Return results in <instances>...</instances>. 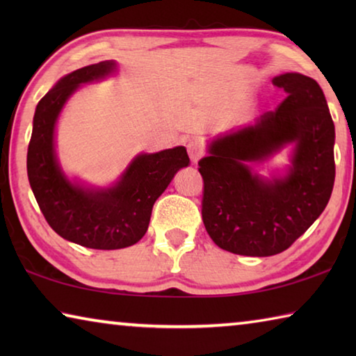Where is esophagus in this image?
I'll return each mask as SVG.
<instances>
[{"mask_svg": "<svg viewBox=\"0 0 356 356\" xmlns=\"http://www.w3.org/2000/svg\"><path fill=\"white\" fill-rule=\"evenodd\" d=\"M186 150H188V155L193 163H196L197 160L201 159L202 155V149H201V144L197 143L196 140H190L188 144H186Z\"/></svg>", "mask_w": 356, "mask_h": 356, "instance_id": "obj_1", "label": "esophagus"}]
</instances>
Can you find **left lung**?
<instances>
[{
    "label": "left lung",
    "mask_w": 356,
    "mask_h": 356,
    "mask_svg": "<svg viewBox=\"0 0 356 356\" xmlns=\"http://www.w3.org/2000/svg\"><path fill=\"white\" fill-rule=\"evenodd\" d=\"M287 97L254 124L226 131L200 160L202 221L210 238L234 254L273 256L308 231L327 207L334 185V124L312 78L289 72L273 78ZM289 143L284 175L259 177L261 163Z\"/></svg>",
    "instance_id": "left-lung-1"
}]
</instances>
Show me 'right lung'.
Masks as SVG:
<instances>
[{
	"instance_id": "1",
	"label": "right lung",
	"mask_w": 356,
	"mask_h": 356,
	"mask_svg": "<svg viewBox=\"0 0 356 356\" xmlns=\"http://www.w3.org/2000/svg\"><path fill=\"white\" fill-rule=\"evenodd\" d=\"M118 72L114 61L86 65L63 76L35 106L26 170L35 201L58 236L92 250H120L140 242L152 207L179 170L188 166L184 146L136 155L111 186L70 180L58 161L55 130L65 102L81 84Z\"/></svg>"
}]
</instances>
